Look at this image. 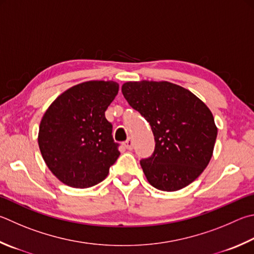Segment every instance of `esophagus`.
Wrapping results in <instances>:
<instances>
[{
  "instance_id": "esophagus-1",
  "label": "esophagus",
  "mask_w": 254,
  "mask_h": 254,
  "mask_svg": "<svg viewBox=\"0 0 254 254\" xmlns=\"http://www.w3.org/2000/svg\"><path fill=\"white\" fill-rule=\"evenodd\" d=\"M124 147H126L127 150H132L133 143H132L131 139H127L126 142H124Z\"/></svg>"
}]
</instances>
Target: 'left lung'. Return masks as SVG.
I'll list each match as a JSON object with an SVG mask.
<instances>
[{
	"label": "left lung",
	"mask_w": 254,
	"mask_h": 254,
	"mask_svg": "<svg viewBox=\"0 0 254 254\" xmlns=\"http://www.w3.org/2000/svg\"><path fill=\"white\" fill-rule=\"evenodd\" d=\"M122 93L153 132V154L140 162L151 186L172 192L199 178L210 162L218 135L205 103L168 81L126 82Z\"/></svg>",
	"instance_id": "8db88e82"
}]
</instances>
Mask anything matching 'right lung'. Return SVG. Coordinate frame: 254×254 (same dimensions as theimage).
I'll list each match as a JSON object with an SVG mask.
<instances>
[{"label": "right lung", "mask_w": 254, "mask_h": 254, "mask_svg": "<svg viewBox=\"0 0 254 254\" xmlns=\"http://www.w3.org/2000/svg\"><path fill=\"white\" fill-rule=\"evenodd\" d=\"M119 92L114 81H87L64 91L45 111L39 147L45 164L62 183L91 188L108 177L119 144L105 111Z\"/></svg>", "instance_id": "obj_1"}]
</instances>
